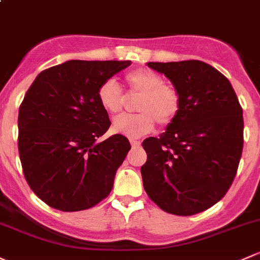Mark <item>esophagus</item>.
Returning <instances> with one entry per match:
<instances>
[{"mask_svg": "<svg viewBox=\"0 0 260 260\" xmlns=\"http://www.w3.org/2000/svg\"><path fill=\"white\" fill-rule=\"evenodd\" d=\"M141 141H136V139H131V146H132V148H139L141 147Z\"/></svg>", "mask_w": 260, "mask_h": 260, "instance_id": "34e87169", "label": "esophagus"}]
</instances>
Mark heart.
Listing matches in <instances>:
<instances>
[{
    "instance_id": "heart-1",
    "label": "heart",
    "mask_w": 260,
    "mask_h": 260,
    "mask_svg": "<svg viewBox=\"0 0 260 260\" xmlns=\"http://www.w3.org/2000/svg\"><path fill=\"white\" fill-rule=\"evenodd\" d=\"M124 83L131 94L138 95L135 109L138 113L114 119L113 131L129 138H139L160 125L171 124L179 114L182 97L178 89L166 83L160 75L148 68L128 72ZM101 107L109 114H117L124 105V95L113 80L103 82L97 91Z\"/></svg>"
}]
</instances>
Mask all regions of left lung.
Here are the masks:
<instances>
[{
  "mask_svg": "<svg viewBox=\"0 0 260 260\" xmlns=\"http://www.w3.org/2000/svg\"><path fill=\"white\" fill-rule=\"evenodd\" d=\"M182 97L179 114L159 137L144 139L143 187L167 213L193 215L225 196L243 151V109L231 82L202 61L148 62Z\"/></svg>",
  "mask_w": 260,
  "mask_h": 260,
  "instance_id": "left-lung-1",
  "label": "left lung"
}]
</instances>
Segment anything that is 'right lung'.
I'll use <instances>...</instances> for the list:
<instances>
[{
  "instance_id": "right-lung-1",
  "label": "right lung",
  "mask_w": 260,
  "mask_h": 260,
  "mask_svg": "<svg viewBox=\"0 0 260 260\" xmlns=\"http://www.w3.org/2000/svg\"><path fill=\"white\" fill-rule=\"evenodd\" d=\"M131 61H67L42 71L18 111V152L24 178L41 201L62 212L88 209L111 193L131 149L114 135L98 143L111 121L101 84Z\"/></svg>"
}]
</instances>
